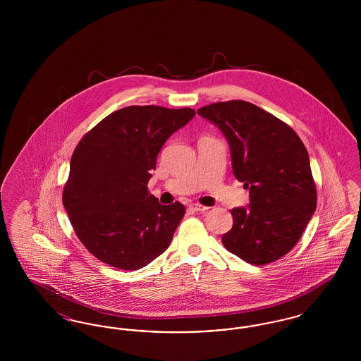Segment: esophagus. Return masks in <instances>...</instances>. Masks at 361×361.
Returning <instances> with one entry per match:
<instances>
[{
	"label": "esophagus",
	"mask_w": 361,
	"mask_h": 361,
	"mask_svg": "<svg viewBox=\"0 0 361 361\" xmlns=\"http://www.w3.org/2000/svg\"><path fill=\"white\" fill-rule=\"evenodd\" d=\"M189 209H192V211H207L208 209V207L202 206V204H199V203H192V204H189Z\"/></svg>",
	"instance_id": "obj_1"
}]
</instances>
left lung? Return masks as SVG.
Here are the masks:
<instances>
[{
	"label": "left lung",
	"instance_id": "left-lung-1",
	"mask_svg": "<svg viewBox=\"0 0 361 361\" xmlns=\"http://www.w3.org/2000/svg\"><path fill=\"white\" fill-rule=\"evenodd\" d=\"M197 114L224 133L234 176L250 195L249 206L231 209L234 224L222 235L224 247L253 265L286 256L317 207L303 142L288 124L247 102L209 104Z\"/></svg>",
	"mask_w": 361,
	"mask_h": 361
}]
</instances>
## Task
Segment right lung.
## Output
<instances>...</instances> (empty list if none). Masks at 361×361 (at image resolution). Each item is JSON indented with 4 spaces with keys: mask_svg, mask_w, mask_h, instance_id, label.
<instances>
[{
    "mask_svg": "<svg viewBox=\"0 0 361 361\" xmlns=\"http://www.w3.org/2000/svg\"><path fill=\"white\" fill-rule=\"evenodd\" d=\"M195 114L192 108L131 105L80 140L62 202L74 233L94 257L135 271L169 247L185 207L159 204L147 183L166 139Z\"/></svg>",
    "mask_w": 361,
    "mask_h": 361,
    "instance_id": "obj_1",
    "label": "right lung"
}]
</instances>
